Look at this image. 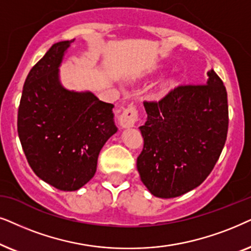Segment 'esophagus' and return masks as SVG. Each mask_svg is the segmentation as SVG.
Masks as SVG:
<instances>
[{"mask_svg":"<svg viewBox=\"0 0 251 251\" xmlns=\"http://www.w3.org/2000/svg\"><path fill=\"white\" fill-rule=\"evenodd\" d=\"M139 119V111L135 105L129 104L127 108L124 109L122 115L119 116V123L124 128L133 127Z\"/></svg>","mask_w":251,"mask_h":251,"instance_id":"34e87169","label":"esophagus"}]
</instances>
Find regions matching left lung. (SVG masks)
<instances>
[{
	"instance_id": "1",
	"label": "left lung",
	"mask_w": 251,
	"mask_h": 251,
	"mask_svg": "<svg viewBox=\"0 0 251 251\" xmlns=\"http://www.w3.org/2000/svg\"><path fill=\"white\" fill-rule=\"evenodd\" d=\"M208 81L180 85L159 101H145L140 178L152 195L171 199L201 185L215 168L228 131L227 92L211 70Z\"/></svg>"
}]
</instances>
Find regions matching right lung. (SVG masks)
Returning a JSON list of instances; mask_svg holds the SVG:
<instances>
[{"label":"right lung","instance_id":"1","mask_svg":"<svg viewBox=\"0 0 251 251\" xmlns=\"http://www.w3.org/2000/svg\"><path fill=\"white\" fill-rule=\"evenodd\" d=\"M73 41L52 45L31 69L17 120L31 169L64 192L81 188L94 176L102 147L117 132L113 104L91 92L68 91L59 82L58 68Z\"/></svg>","mask_w":251,"mask_h":251}]
</instances>
